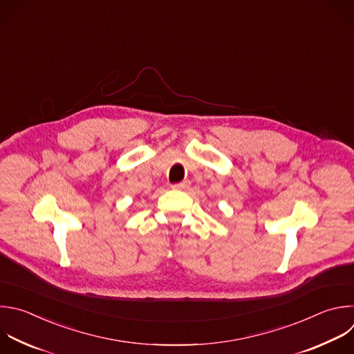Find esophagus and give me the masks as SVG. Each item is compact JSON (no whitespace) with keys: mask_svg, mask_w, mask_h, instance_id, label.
Instances as JSON below:
<instances>
[{"mask_svg":"<svg viewBox=\"0 0 354 354\" xmlns=\"http://www.w3.org/2000/svg\"><path fill=\"white\" fill-rule=\"evenodd\" d=\"M189 185H190V182H189V180H183V182H180V183H175V185H172V189L183 190V189L189 187Z\"/></svg>","mask_w":354,"mask_h":354,"instance_id":"obj_1","label":"esophagus"}]
</instances>
